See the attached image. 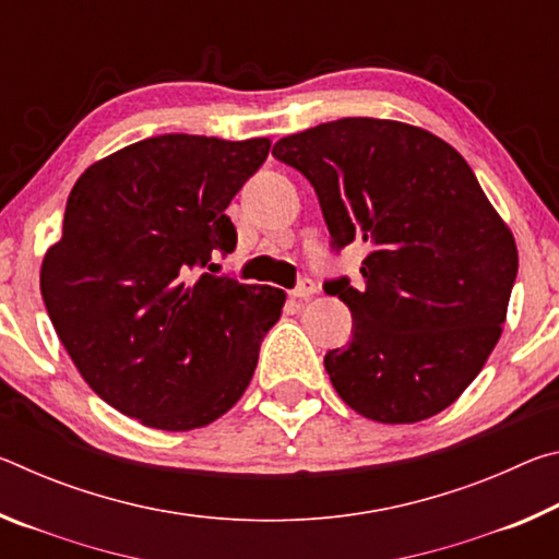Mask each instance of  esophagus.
Here are the masks:
<instances>
[{
    "mask_svg": "<svg viewBox=\"0 0 559 559\" xmlns=\"http://www.w3.org/2000/svg\"><path fill=\"white\" fill-rule=\"evenodd\" d=\"M316 290H318V288H316V283H313V281L302 278V281L298 283V286L290 290V296H293V298H296V300H306V298H310V296H313V293H316Z\"/></svg>",
    "mask_w": 559,
    "mask_h": 559,
    "instance_id": "34e87169",
    "label": "esophagus"
}]
</instances>
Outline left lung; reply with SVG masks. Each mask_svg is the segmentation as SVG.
Returning <instances> with one entry per match:
<instances>
[{"label": "left lung", "instance_id": "obj_1", "mask_svg": "<svg viewBox=\"0 0 559 559\" xmlns=\"http://www.w3.org/2000/svg\"><path fill=\"white\" fill-rule=\"evenodd\" d=\"M313 185L335 249L365 243L362 283H325L353 313V340L325 370L349 409L414 424L447 409L503 333L518 273L513 231L476 175L433 132L340 118L273 145Z\"/></svg>", "mask_w": 559, "mask_h": 559}]
</instances>
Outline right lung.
Returning <instances> with one entry per match:
<instances>
[{
	"label": "right lung",
	"instance_id": "1",
	"mask_svg": "<svg viewBox=\"0 0 559 559\" xmlns=\"http://www.w3.org/2000/svg\"><path fill=\"white\" fill-rule=\"evenodd\" d=\"M271 140L157 135L93 163L41 263L56 335L103 402L163 431L241 400L286 293L210 273L236 249L226 206Z\"/></svg>",
	"mask_w": 559,
	"mask_h": 559
}]
</instances>
